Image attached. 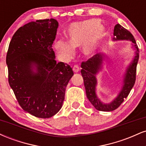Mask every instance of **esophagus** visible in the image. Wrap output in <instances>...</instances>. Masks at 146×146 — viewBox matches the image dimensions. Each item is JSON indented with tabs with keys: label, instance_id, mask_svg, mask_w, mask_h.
Returning <instances> with one entry per match:
<instances>
[{
	"label": "esophagus",
	"instance_id": "obj_1",
	"mask_svg": "<svg viewBox=\"0 0 146 146\" xmlns=\"http://www.w3.org/2000/svg\"><path fill=\"white\" fill-rule=\"evenodd\" d=\"M73 70L75 73H78V72H79V71H80V67H79L78 65H75V66L73 67Z\"/></svg>",
	"mask_w": 146,
	"mask_h": 146
}]
</instances>
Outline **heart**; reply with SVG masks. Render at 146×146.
Listing matches in <instances>:
<instances>
[{
	"label": "heart",
	"mask_w": 146,
	"mask_h": 146,
	"mask_svg": "<svg viewBox=\"0 0 146 146\" xmlns=\"http://www.w3.org/2000/svg\"><path fill=\"white\" fill-rule=\"evenodd\" d=\"M102 35L103 29L98 21L88 20L78 22L71 24L68 28V43L58 40L55 44V47L62 56L67 59H71L74 56L73 48L81 46L83 54L90 56L95 53Z\"/></svg>",
	"instance_id": "heart-1"
}]
</instances>
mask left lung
<instances>
[{
    "label": "left lung",
    "mask_w": 146,
    "mask_h": 146,
    "mask_svg": "<svg viewBox=\"0 0 146 146\" xmlns=\"http://www.w3.org/2000/svg\"><path fill=\"white\" fill-rule=\"evenodd\" d=\"M113 35L114 37L113 39L114 41H131L132 42V46L136 50L135 58L125 71L123 80V84L122 86L121 91L119 92L116 98H115V100H113L110 103L104 104L98 98L95 91L97 84H98L96 75L100 70H102L104 63L103 61L106 58L105 55L102 53H97L87 61L82 62L81 64V73L84 79L87 98L93 106L100 111L108 112L117 109L128 97L132 87L135 85V80H136L137 65L139 58V51L135 38L130 31L125 29L119 24H117L115 26Z\"/></svg>",
    "instance_id": "1"
}]
</instances>
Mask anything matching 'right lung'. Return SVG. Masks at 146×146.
<instances>
[{"instance_id": "add662e5", "label": "right lung", "mask_w": 146, "mask_h": 146, "mask_svg": "<svg viewBox=\"0 0 146 146\" xmlns=\"http://www.w3.org/2000/svg\"><path fill=\"white\" fill-rule=\"evenodd\" d=\"M58 27L53 18L30 22L16 31L7 53L9 86L21 108L38 118L61 109L73 75L69 65L55 60L52 44Z\"/></svg>"}]
</instances>
